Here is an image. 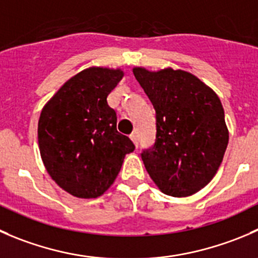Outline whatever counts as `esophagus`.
Here are the masks:
<instances>
[{
  "label": "esophagus",
  "mask_w": 258,
  "mask_h": 258,
  "mask_svg": "<svg viewBox=\"0 0 258 258\" xmlns=\"http://www.w3.org/2000/svg\"><path fill=\"white\" fill-rule=\"evenodd\" d=\"M130 137H131V140H132V141H134V144L136 145V147L139 146V134H137V132L135 131V132H132L131 135H130Z\"/></svg>",
  "instance_id": "obj_1"
}]
</instances>
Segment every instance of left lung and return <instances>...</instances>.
Instances as JSON below:
<instances>
[{
  "instance_id": "obj_1",
  "label": "left lung",
  "mask_w": 258,
  "mask_h": 258,
  "mask_svg": "<svg viewBox=\"0 0 258 258\" xmlns=\"http://www.w3.org/2000/svg\"><path fill=\"white\" fill-rule=\"evenodd\" d=\"M134 76L156 112V140L141 154L147 172L167 196L196 194L213 179L228 145L221 99L180 69L134 68Z\"/></svg>"
}]
</instances>
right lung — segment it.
<instances>
[{"label":"right lung","instance_id":"add662e5","mask_svg":"<svg viewBox=\"0 0 258 258\" xmlns=\"http://www.w3.org/2000/svg\"><path fill=\"white\" fill-rule=\"evenodd\" d=\"M123 77L121 69L88 68L69 79L45 104L37 124L46 171L77 198H97L135 150L117 131V114L107 97Z\"/></svg>","mask_w":258,"mask_h":258}]
</instances>
